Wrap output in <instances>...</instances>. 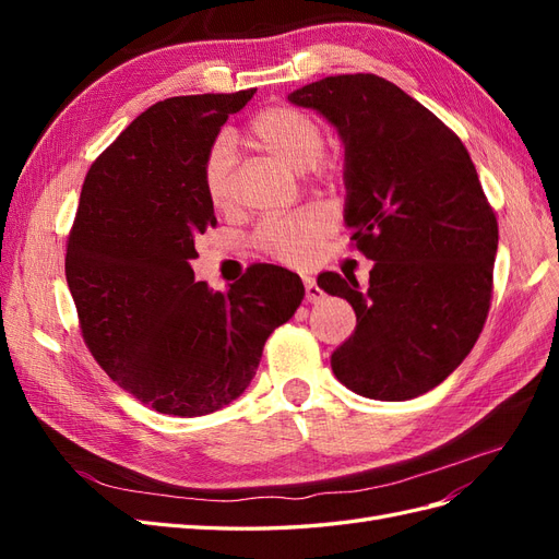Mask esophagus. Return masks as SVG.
<instances>
[{
  "label": "esophagus",
  "instance_id": "34e87169",
  "mask_svg": "<svg viewBox=\"0 0 559 559\" xmlns=\"http://www.w3.org/2000/svg\"><path fill=\"white\" fill-rule=\"evenodd\" d=\"M302 284H306V298H308L310 302H319L321 298H324V292L319 289L317 282H314V277H310V275H302Z\"/></svg>",
  "mask_w": 559,
  "mask_h": 559
}]
</instances>
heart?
<instances>
[{"instance_id": "heart-1", "label": "heart", "mask_w": 559, "mask_h": 559, "mask_svg": "<svg viewBox=\"0 0 559 559\" xmlns=\"http://www.w3.org/2000/svg\"><path fill=\"white\" fill-rule=\"evenodd\" d=\"M251 140L270 158H275L294 173L331 175L333 167L319 160L324 148V126L308 111L296 107H267L251 118ZM233 142L228 134L218 138L205 158V191L214 207H226L230 200ZM331 230V216L321 207H306L280 218H270L257 230V247L282 263H306L312 259L317 245Z\"/></svg>"}]
</instances>
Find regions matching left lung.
Segmentation results:
<instances>
[{
	"instance_id": "obj_1",
	"label": "left lung",
	"mask_w": 559,
	"mask_h": 559,
	"mask_svg": "<svg viewBox=\"0 0 559 559\" xmlns=\"http://www.w3.org/2000/svg\"><path fill=\"white\" fill-rule=\"evenodd\" d=\"M289 103L321 114L345 144V224L376 261L366 286L321 273L357 329L331 354L335 378L376 401L441 384L476 345L492 300L495 210L462 140L376 74L308 83Z\"/></svg>"
}]
</instances>
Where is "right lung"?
Returning a JSON list of instances; mask_svg holds the SVG:
<instances>
[{
    "mask_svg": "<svg viewBox=\"0 0 559 559\" xmlns=\"http://www.w3.org/2000/svg\"><path fill=\"white\" fill-rule=\"evenodd\" d=\"M257 88L148 107L91 165L64 275L83 341L144 405L210 415L249 386L267 335L298 310L296 273L253 263L226 294L195 282V240L216 226L205 158Z\"/></svg>",
    "mask_w": 559,
    "mask_h": 559,
    "instance_id": "right-lung-1",
    "label": "right lung"
}]
</instances>
